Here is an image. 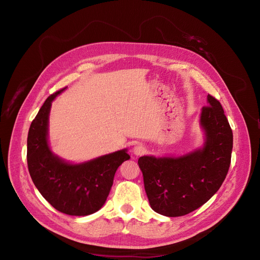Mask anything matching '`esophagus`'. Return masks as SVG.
Wrapping results in <instances>:
<instances>
[{
	"label": "esophagus",
	"mask_w": 260,
	"mask_h": 260,
	"mask_svg": "<svg viewBox=\"0 0 260 260\" xmlns=\"http://www.w3.org/2000/svg\"><path fill=\"white\" fill-rule=\"evenodd\" d=\"M145 152H146V148H145L143 145H140V144H139V145L133 147V154L137 155V156L143 155Z\"/></svg>",
	"instance_id": "1"
}]
</instances>
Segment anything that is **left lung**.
<instances>
[{"mask_svg": "<svg viewBox=\"0 0 260 260\" xmlns=\"http://www.w3.org/2000/svg\"><path fill=\"white\" fill-rule=\"evenodd\" d=\"M202 108L205 143L180 157L142 156L138 164L152 209L180 217L200 208L224 181L231 162L233 133L220 102L208 94Z\"/></svg>", "mask_w": 260, "mask_h": 260, "instance_id": "obj_1", "label": "left lung"}]
</instances>
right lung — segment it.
<instances>
[{"mask_svg":"<svg viewBox=\"0 0 260 260\" xmlns=\"http://www.w3.org/2000/svg\"><path fill=\"white\" fill-rule=\"evenodd\" d=\"M65 89L46 99L30 124L28 169L39 192L55 209L70 216H88L104 205L118 167L130 155L121 149L74 165L52 153L48 142L50 109L53 100Z\"/></svg>","mask_w":260,"mask_h":260,"instance_id":"obj_1","label":"right lung"}]
</instances>
